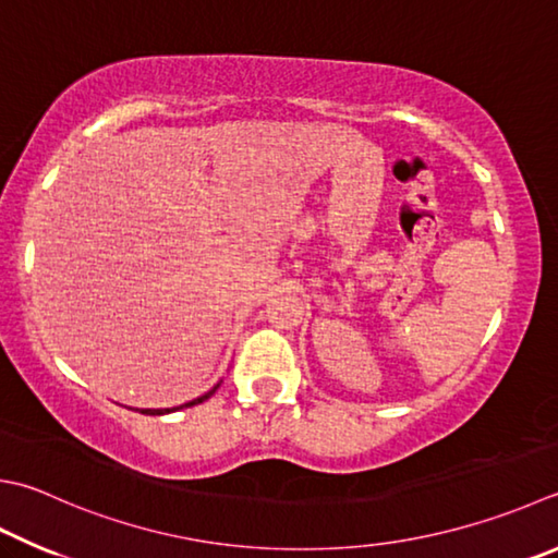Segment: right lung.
I'll list each match as a JSON object with an SVG mask.
<instances>
[{
	"label": "right lung",
	"mask_w": 558,
	"mask_h": 558,
	"mask_svg": "<svg viewBox=\"0 0 558 558\" xmlns=\"http://www.w3.org/2000/svg\"><path fill=\"white\" fill-rule=\"evenodd\" d=\"M216 388H218V384H216L208 393L198 396V398H194V401H189V403H184V405H180V408H192V405L204 403L206 398H211V396L216 393ZM180 408H141V413H143V415H165V413H172V410H180Z\"/></svg>",
	"instance_id": "1"
}]
</instances>
